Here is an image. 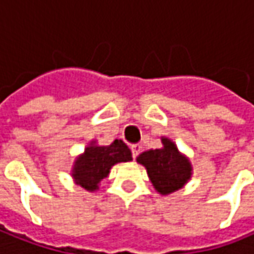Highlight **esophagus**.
Instances as JSON below:
<instances>
[{
    "label": "esophagus",
    "mask_w": 254,
    "mask_h": 254,
    "mask_svg": "<svg viewBox=\"0 0 254 254\" xmlns=\"http://www.w3.org/2000/svg\"><path fill=\"white\" fill-rule=\"evenodd\" d=\"M140 150H141V146H140V144H133V146H131V153H133V157H134V159L138 156Z\"/></svg>",
    "instance_id": "1"
}]
</instances>
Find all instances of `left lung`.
<instances>
[{"label": "left lung", "instance_id": "obj_1", "mask_svg": "<svg viewBox=\"0 0 254 254\" xmlns=\"http://www.w3.org/2000/svg\"><path fill=\"white\" fill-rule=\"evenodd\" d=\"M162 147L150 149L138 154L137 163L143 165L157 193L169 195L184 188L192 178L190 157L179 152L176 143L169 137H160Z\"/></svg>", "mask_w": 254, "mask_h": 254}]
</instances>
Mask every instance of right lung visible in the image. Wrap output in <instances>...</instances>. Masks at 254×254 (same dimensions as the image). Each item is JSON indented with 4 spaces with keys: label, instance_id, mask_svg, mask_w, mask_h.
Wrapping results in <instances>:
<instances>
[{
    "label": "right lung",
    "instance_id": "right-lung-1",
    "mask_svg": "<svg viewBox=\"0 0 254 254\" xmlns=\"http://www.w3.org/2000/svg\"><path fill=\"white\" fill-rule=\"evenodd\" d=\"M130 160H133L131 150L123 140H114L110 146H100L97 140H91L75 159L70 175L76 185L95 192L100 190L101 181L108 176L114 165Z\"/></svg>",
    "mask_w": 254,
    "mask_h": 254
}]
</instances>
